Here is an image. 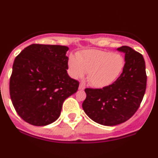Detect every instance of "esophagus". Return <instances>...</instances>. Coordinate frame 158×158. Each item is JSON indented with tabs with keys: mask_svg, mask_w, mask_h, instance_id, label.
I'll use <instances>...</instances> for the list:
<instances>
[{
	"mask_svg": "<svg viewBox=\"0 0 158 158\" xmlns=\"http://www.w3.org/2000/svg\"><path fill=\"white\" fill-rule=\"evenodd\" d=\"M84 89H85V86H84L83 84H82V83H80V84H79V89H80V90H83Z\"/></svg>",
	"mask_w": 158,
	"mask_h": 158,
	"instance_id": "1",
	"label": "esophagus"
}]
</instances>
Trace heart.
Returning <instances> with one entry per match:
<instances>
[{
	"instance_id": "b5f03b06",
	"label": "heart",
	"mask_w": 158,
	"mask_h": 158,
	"mask_svg": "<svg viewBox=\"0 0 158 158\" xmlns=\"http://www.w3.org/2000/svg\"><path fill=\"white\" fill-rule=\"evenodd\" d=\"M125 66L123 56L117 53L101 50H86L78 53L76 58L71 57L69 67L75 79L88 73L87 79L93 86L106 87L118 78Z\"/></svg>"
}]
</instances>
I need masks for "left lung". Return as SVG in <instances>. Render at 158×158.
<instances>
[{
  "label": "left lung",
  "instance_id": "left-lung-1",
  "mask_svg": "<svg viewBox=\"0 0 158 158\" xmlns=\"http://www.w3.org/2000/svg\"><path fill=\"white\" fill-rule=\"evenodd\" d=\"M118 51L125 53L121 76L102 89L86 88L82 108L88 117L103 126H113L129 120L139 108L147 87L143 57L128 46Z\"/></svg>",
  "mask_w": 158,
  "mask_h": 158
}]
</instances>
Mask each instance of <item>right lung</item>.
I'll list each match as a JSON object with an SVG mask.
<instances>
[{"mask_svg":"<svg viewBox=\"0 0 158 158\" xmlns=\"http://www.w3.org/2000/svg\"><path fill=\"white\" fill-rule=\"evenodd\" d=\"M69 48L31 44L15 59L10 96L16 112L32 126L55 122L63 102L78 90L79 82L69 77Z\"/></svg>","mask_w":158,"mask_h":158,"instance_id":"add662e5","label":"right lung"}]
</instances>
